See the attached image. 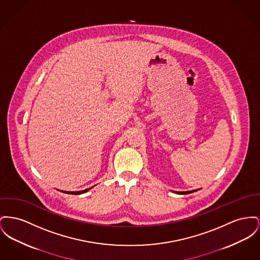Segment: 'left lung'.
I'll use <instances>...</instances> for the list:
<instances>
[{
  "instance_id": "obj_1",
  "label": "left lung",
  "mask_w": 260,
  "mask_h": 260,
  "mask_svg": "<svg viewBox=\"0 0 260 260\" xmlns=\"http://www.w3.org/2000/svg\"><path fill=\"white\" fill-rule=\"evenodd\" d=\"M198 190L199 189H193V190H188V191H174V192H176L177 194H188V193H191V192H194Z\"/></svg>"
}]
</instances>
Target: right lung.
<instances>
[{"instance_id": "obj_1", "label": "right lung", "mask_w": 260, "mask_h": 260, "mask_svg": "<svg viewBox=\"0 0 260 260\" xmlns=\"http://www.w3.org/2000/svg\"><path fill=\"white\" fill-rule=\"evenodd\" d=\"M92 187H93V186H92ZM92 187L86 188V189H84V190H79V191H63V190H61V191L64 192V193H69V194H81V193H84V192L88 191L89 189H91Z\"/></svg>"}]
</instances>
